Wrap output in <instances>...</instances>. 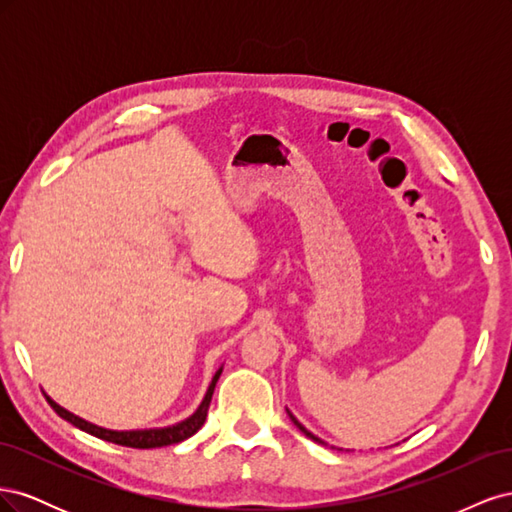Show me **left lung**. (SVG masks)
<instances>
[{
  "mask_svg": "<svg viewBox=\"0 0 512 512\" xmlns=\"http://www.w3.org/2000/svg\"><path fill=\"white\" fill-rule=\"evenodd\" d=\"M288 414H290V412H288ZM290 418H292V423H294V425H297V427H299V429H301V431H303V433H305V436H307V438H312V440H314V442H322V440H320V438H316V436H314V433H309V431H307V429H305V427H303V425H301V423H299V421H297V418H294V416H292V414H290ZM322 444H324V442H322Z\"/></svg>",
  "mask_w": 512,
  "mask_h": 512,
  "instance_id": "8db88e82",
  "label": "left lung"
}]
</instances>
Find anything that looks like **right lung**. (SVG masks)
Returning <instances> with one entry per match:
<instances>
[{
  "mask_svg": "<svg viewBox=\"0 0 512 512\" xmlns=\"http://www.w3.org/2000/svg\"><path fill=\"white\" fill-rule=\"evenodd\" d=\"M222 374V369L215 371V376L209 384L207 389V395L203 399V404L198 406V410L190 416L185 418V421L173 425V427H164V429H145V431H111V429H104V427H98L94 423H87L83 421V418H79L76 414L68 412L61 408L59 404H55V401L44 395L46 401H49L51 408L64 418V421L72 423L74 427H79L87 433H91V436H96L100 440H106V442H113V444H119V446H130V448H160V446H170V444H177V442H183L188 440L190 436H194V433L203 427L205 418H207V410H209V404H211V397H213V389H215V382H218Z\"/></svg>",
  "mask_w": 512,
  "mask_h": 512,
  "instance_id": "right-lung-1",
  "label": "right lung"
}]
</instances>
